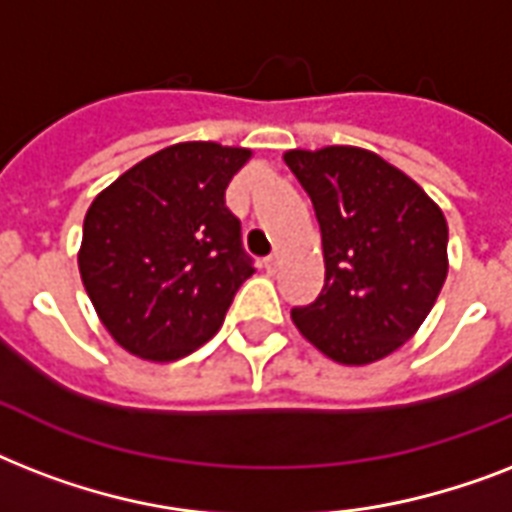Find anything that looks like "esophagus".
<instances>
[{
  "instance_id": "obj_1",
  "label": "esophagus",
  "mask_w": 512,
  "mask_h": 512,
  "mask_svg": "<svg viewBox=\"0 0 512 512\" xmlns=\"http://www.w3.org/2000/svg\"><path fill=\"white\" fill-rule=\"evenodd\" d=\"M263 265H265V271H276V265H279V255H276V252H273L271 257H265Z\"/></svg>"
}]
</instances>
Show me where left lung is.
<instances>
[{
  "mask_svg": "<svg viewBox=\"0 0 512 512\" xmlns=\"http://www.w3.org/2000/svg\"><path fill=\"white\" fill-rule=\"evenodd\" d=\"M284 162L311 196L327 268L321 295L292 308V321L340 364L380 361L420 329L444 287V212L364 148L287 151Z\"/></svg>",
  "mask_w": 512,
  "mask_h": 512,
  "instance_id": "obj_1",
  "label": "left lung"
}]
</instances>
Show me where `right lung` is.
Returning a JSON list of instances; mask_svg holds the SVG:
<instances>
[{
	"instance_id": "1",
	"label": "right lung",
	"mask_w": 512,
	"mask_h": 512,
	"mask_svg": "<svg viewBox=\"0 0 512 512\" xmlns=\"http://www.w3.org/2000/svg\"><path fill=\"white\" fill-rule=\"evenodd\" d=\"M252 151L177 143L116 177L87 209L79 273L124 350L175 361L215 335L255 273L225 188Z\"/></svg>"
}]
</instances>
